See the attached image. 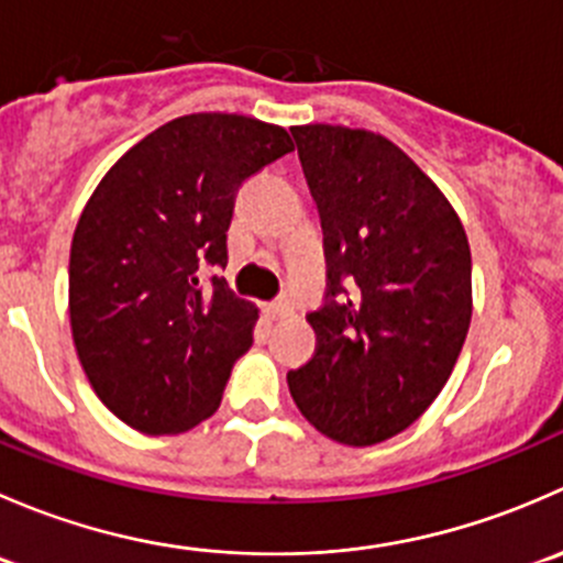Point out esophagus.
Returning <instances> with one entry per match:
<instances>
[{
    "label": "esophagus",
    "mask_w": 563,
    "mask_h": 563,
    "mask_svg": "<svg viewBox=\"0 0 563 563\" xmlns=\"http://www.w3.org/2000/svg\"><path fill=\"white\" fill-rule=\"evenodd\" d=\"M266 313H269L272 318H288L294 313V302L291 299L283 297V299H277V302H272L269 308H266Z\"/></svg>",
    "instance_id": "esophagus-1"
}]
</instances>
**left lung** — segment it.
I'll list each match as a JSON object with an SVG mask.
<instances>
[{
	"label": "left lung",
	"instance_id": "8db88e82",
	"mask_svg": "<svg viewBox=\"0 0 563 563\" xmlns=\"http://www.w3.org/2000/svg\"><path fill=\"white\" fill-rule=\"evenodd\" d=\"M321 214L327 302L316 354L288 373L302 417L349 446L417 422L452 376L471 323V247L455 207L382 133L291 128Z\"/></svg>",
	"mask_w": 563,
	"mask_h": 563
}]
</instances>
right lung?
I'll return each instance as SVG.
<instances>
[{"instance_id": "add662e5", "label": "right lung", "mask_w": 563, "mask_h": 563, "mask_svg": "<svg viewBox=\"0 0 563 563\" xmlns=\"http://www.w3.org/2000/svg\"><path fill=\"white\" fill-rule=\"evenodd\" d=\"M294 150L280 124L187 113L130 146L95 187L70 245V329L95 395L146 435L212 417L258 308L198 264L225 266L242 181Z\"/></svg>"}]
</instances>
